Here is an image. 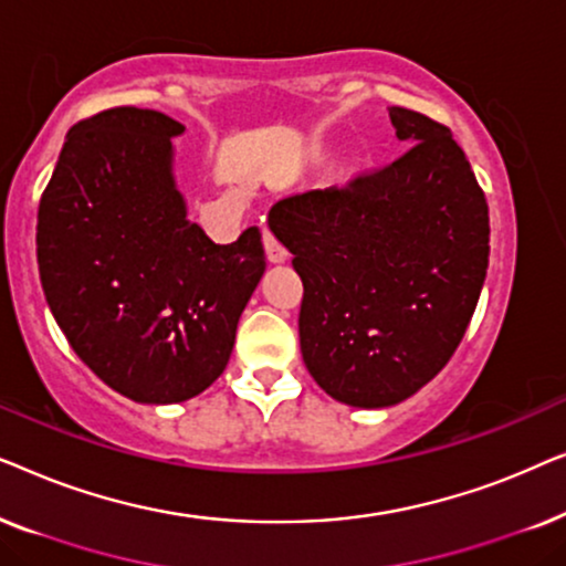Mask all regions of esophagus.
Listing matches in <instances>:
<instances>
[{
    "label": "esophagus",
    "instance_id": "obj_1",
    "mask_svg": "<svg viewBox=\"0 0 566 566\" xmlns=\"http://www.w3.org/2000/svg\"><path fill=\"white\" fill-rule=\"evenodd\" d=\"M262 244H265V252H268L270 262H285V260H289V250H285V247L277 242V237L270 229L262 231Z\"/></svg>",
    "mask_w": 566,
    "mask_h": 566
}]
</instances>
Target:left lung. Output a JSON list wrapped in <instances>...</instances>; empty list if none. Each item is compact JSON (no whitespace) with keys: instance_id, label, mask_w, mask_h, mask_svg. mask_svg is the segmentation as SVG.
<instances>
[{"instance_id":"obj_1","label":"left lung","mask_w":566,"mask_h":566,"mask_svg":"<svg viewBox=\"0 0 566 566\" xmlns=\"http://www.w3.org/2000/svg\"><path fill=\"white\" fill-rule=\"evenodd\" d=\"M409 149L345 188L270 208L304 283L301 355L350 407H391L436 378L463 339L490 265V208L451 128L389 107Z\"/></svg>"}]
</instances>
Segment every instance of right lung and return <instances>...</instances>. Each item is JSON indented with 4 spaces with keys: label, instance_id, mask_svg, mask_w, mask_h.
<instances>
[{
    "label": "right lung",
    "instance_id": "obj_1",
    "mask_svg": "<svg viewBox=\"0 0 566 566\" xmlns=\"http://www.w3.org/2000/svg\"><path fill=\"white\" fill-rule=\"evenodd\" d=\"M165 113L111 107L69 128L41 206L38 270L53 319L123 397L172 405L227 368L265 273L260 229L216 244L185 216Z\"/></svg>",
    "mask_w": 566,
    "mask_h": 566
}]
</instances>
